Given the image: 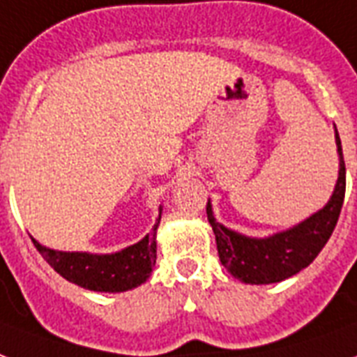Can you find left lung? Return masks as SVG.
Returning <instances> with one entry per match:
<instances>
[{
	"mask_svg": "<svg viewBox=\"0 0 357 357\" xmlns=\"http://www.w3.org/2000/svg\"><path fill=\"white\" fill-rule=\"evenodd\" d=\"M335 144L339 153V179L331 199L319 212L301 221L287 231L266 238H252L227 229L213 218L210 200L206 204L208 221L215 234L221 265L244 284H276L310 265L327 244L337 221L347 191V168L342 157L339 132L335 128Z\"/></svg>",
	"mask_w": 357,
	"mask_h": 357,
	"instance_id": "obj_1",
	"label": "left lung"
}]
</instances>
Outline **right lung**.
Here are the masks:
<instances>
[{"label": "right lung", "mask_w": 357, "mask_h": 357, "mask_svg": "<svg viewBox=\"0 0 357 357\" xmlns=\"http://www.w3.org/2000/svg\"><path fill=\"white\" fill-rule=\"evenodd\" d=\"M162 212V206L158 208ZM160 213L151 232L145 234L138 244H132L115 253H86V252H58L45 248L31 238L43 259L62 278L91 291L121 293L134 289L151 276L157 259V227Z\"/></svg>", "instance_id": "add662e5"}]
</instances>
